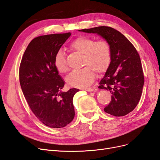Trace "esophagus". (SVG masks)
<instances>
[{
  "mask_svg": "<svg viewBox=\"0 0 160 160\" xmlns=\"http://www.w3.org/2000/svg\"><path fill=\"white\" fill-rule=\"evenodd\" d=\"M83 89L85 90V91H88V92L93 91V89H92V88H85V89Z\"/></svg>",
  "mask_w": 160,
  "mask_h": 160,
  "instance_id": "esophagus-1",
  "label": "esophagus"
}]
</instances>
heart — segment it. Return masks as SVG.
Returning <instances> with one entry per match:
<instances>
[{"label":"heart","instance_id":"b5f03b06","mask_svg":"<svg viewBox=\"0 0 160 160\" xmlns=\"http://www.w3.org/2000/svg\"><path fill=\"white\" fill-rule=\"evenodd\" d=\"M69 49L83 55V68L71 72L66 81L69 86L84 88L90 85L95 79V72L103 73L108 70L111 61V49L109 43L105 40L95 41L93 38L80 36L75 38ZM54 65L59 73H65L68 68L63 52L59 50L54 57Z\"/></svg>","mask_w":160,"mask_h":160}]
</instances>
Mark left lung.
Segmentation results:
<instances>
[{
	"label": "left lung",
	"instance_id": "1",
	"mask_svg": "<svg viewBox=\"0 0 160 160\" xmlns=\"http://www.w3.org/2000/svg\"><path fill=\"white\" fill-rule=\"evenodd\" d=\"M79 31L97 34L109 43L111 63L99 86L112 94L111 102L104 111L117 117L128 114L139 101L144 84L138 52L123 34L111 27L101 26Z\"/></svg>",
	"mask_w": 160,
	"mask_h": 160
}]
</instances>
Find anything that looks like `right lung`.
Returning a JSON list of instances; mask_svg holds the SVG:
<instances>
[{"label":"right lung","mask_w":160,"mask_h":160,"mask_svg":"<svg viewBox=\"0 0 160 160\" xmlns=\"http://www.w3.org/2000/svg\"><path fill=\"white\" fill-rule=\"evenodd\" d=\"M71 32L52 34L32 39L24 52L19 69V80L24 96L33 113L48 127L61 128L75 117L72 98L79 89L66 92L54 65L57 52Z\"/></svg>","instance_id":"add662e5"}]
</instances>
